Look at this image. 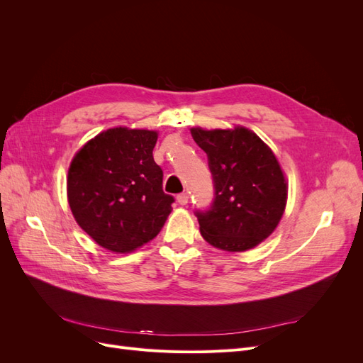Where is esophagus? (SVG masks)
<instances>
[{"mask_svg": "<svg viewBox=\"0 0 363 363\" xmlns=\"http://www.w3.org/2000/svg\"><path fill=\"white\" fill-rule=\"evenodd\" d=\"M177 201H179V204L186 206V204H188V201H189V195H188V194H180V195H177Z\"/></svg>", "mask_w": 363, "mask_h": 363, "instance_id": "1", "label": "esophagus"}]
</instances>
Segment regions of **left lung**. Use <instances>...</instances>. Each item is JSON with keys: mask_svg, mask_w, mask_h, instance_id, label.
<instances>
[{"mask_svg": "<svg viewBox=\"0 0 363 363\" xmlns=\"http://www.w3.org/2000/svg\"><path fill=\"white\" fill-rule=\"evenodd\" d=\"M208 157L215 200L196 213L201 236L212 247L242 252L262 244L277 228L288 201V182L274 151L255 131L191 128Z\"/></svg>", "mask_w": 363, "mask_h": 363, "instance_id": "left-lung-1", "label": "left lung"}]
</instances>
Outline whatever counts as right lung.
Masks as SVG:
<instances>
[{"label":"right lung","mask_w":363,"mask_h":363,"mask_svg":"<svg viewBox=\"0 0 363 363\" xmlns=\"http://www.w3.org/2000/svg\"><path fill=\"white\" fill-rule=\"evenodd\" d=\"M156 130L115 127L75 152L67 177L72 216L95 242L125 255L155 239L172 212L152 159Z\"/></svg>","instance_id":"obj_1"}]
</instances>
